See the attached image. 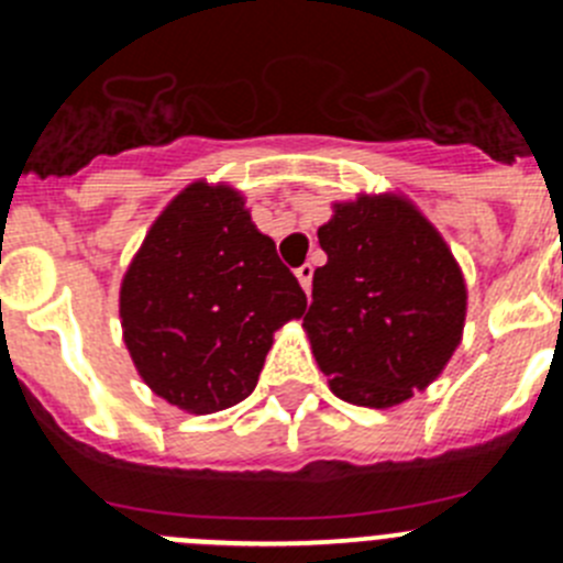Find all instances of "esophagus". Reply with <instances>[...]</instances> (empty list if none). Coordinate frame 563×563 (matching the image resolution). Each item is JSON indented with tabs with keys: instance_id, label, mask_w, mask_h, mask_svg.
<instances>
[{
	"instance_id": "esophagus-1",
	"label": "esophagus",
	"mask_w": 563,
	"mask_h": 563,
	"mask_svg": "<svg viewBox=\"0 0 563 563\" xmlns=\"http://www.w3.org/2000/svg\"><path fill=\"white\" fill-rule=\"evenodd\" d=\"M296 278H298V285L305 287V292H310V287H312V265H301V267H298Z\"/></svg>"
}]
</instances>
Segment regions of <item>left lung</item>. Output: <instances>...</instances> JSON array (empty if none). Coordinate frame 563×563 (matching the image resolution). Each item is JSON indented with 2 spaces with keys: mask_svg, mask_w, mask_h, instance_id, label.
<instances>
[{
  "mask_svg": "<svg viewBox=\"0 0 563 563\" xmlns=\"http://www.w3.org/2000/svg\"><path fill=\"white\" fill-rule=\"evenodd\" d=\"M327 265L312 273L305 316L318 369L352 406L391 409L429 389L465 330L460 262L402 194L332 202L318 228Z\"/></svg>",
  "mask_w": 563,
  "mask_h": 563,
  "instance_id": "1",
  "label": "left lung"
}]
</instances>
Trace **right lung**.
<instances>
[{"label": "right lung", "mask_w": 563, "mask_h": 563, "mask_svg": "<svg viewBox=\"0 0 563 563\" xmlns=\"http://www.w3.org/2000/svg\"><path fill=\"white\" fill-rule=\"evenodd\" d=\"M118 305L148 389L188 415H213L256 389L273 332L305 316L307 296L242 191L197 180L152 222Z\"/></svg>", "instance_id": "add662e5"}]
</instances>
